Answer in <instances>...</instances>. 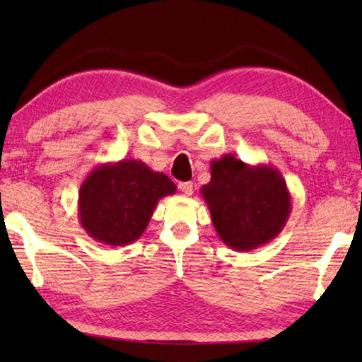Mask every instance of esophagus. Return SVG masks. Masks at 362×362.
Listing matches in <instances>:
<instances>
[{
    "instance_id": "34e87169",
    "label": "esophagus",
    "mask_w": 362,
    "mask_h": 362,
    "mask_svg": "<svg viewBox=\"0 0 362 362\" xmlns=\"http://www.w3.org/2000/svg\"><path fill=\"white\" fill-rule=\"evenodd\" d=\"M179 189L185 196H189V194L193 193V183L192 182H180L179 183Z\"/></svg>"
}]
</instances>
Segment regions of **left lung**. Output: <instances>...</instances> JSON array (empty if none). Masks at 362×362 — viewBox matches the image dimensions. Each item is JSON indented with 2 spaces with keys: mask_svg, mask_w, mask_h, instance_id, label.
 I'll use <instances>...</instances> for the list:
<instances>
[{
  "mask_svg": "<svg viewBox=\"0 0 362 362\" xmlns=\"http://www.w3.org/2000/svg\"><path fill=\"white\" fill-rule=\"evenodd\" d=\"M217 235L241 252L272 243L292 211L283 174L269 164H247L226 153L211 161V182L201 187Z\"/></svg>",
  "mask_w": 362,
  "mask_h": 362,
  "instance_id": "8db88e82",
  "label": "left lung"
}]
</instances>
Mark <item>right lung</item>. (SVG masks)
<instances>
[{
	"instance_id": "1",
	"label": "right lung",
	"mask_w": 362,
	"mask_h": 362,
	"mask_svg": "<svg viewBox=\"0 0 362 362\" xmlns=\"http://www.w3.org/2000/svg\"><path fill=\"white\" fill-rule=\"evenodd\" d=\"M175 189L168 175L140 159L100 164L79 188V223L97 243L127 246L144 235L158 201Z\"/></svg>"
}]
</instances>
